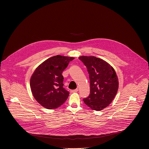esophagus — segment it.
<instances>
[{
    "mask_svg": "<svg viewBox=\"0 0 149 149\" xmlns=\"http://www.w3.org/2000/svg\"><path fill=\"white\" fill-rule=\"evenodd\" d=\"M78 92V89H74V90H71L70 91V92L71 93H77Z\"/></svg>",
    "mask_w": 149,
    "mask_h": 149,
    "instance_id": "esophagus-1",
    "label": "esophagus"
}]
</instances>
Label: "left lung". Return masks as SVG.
Masks as SVG:
<instances>
[{"mask_svg": "<svg viewBox=\"0 0 149 149\" xmlns=\"http://www.w3.org/2000/svg\"><path fill=\"white\" fill-rule=\"evenodd\" d=\"M79 58L86 67L90 79V94L83 101L93 110L102 111L112 103L118 91L119 83L116 72L103 59L87 56Z\"/></svg>", "mask_w": 149, "mask_h": 149, "instance_id": "left-lung-1", "label": "left lung"}]
</instances>
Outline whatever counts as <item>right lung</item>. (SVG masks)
Instances as JSON below:
<instances>
[{
    "instance_id": "right-lung-1",
    "label": "right lung",
    "mask_w": 149,
    "mask_h": 149,
    "mask_svg": "<svg viewBox=\"0 0 149 149\" xmlns=\"http://www.w3.org/2000/svg\"><path fill=\"white\" fill-rule=\"evenodd\" d=\"M73 57L57 55L40 64L30 79L32 93L42 106L54 109L62 105L68 99L69 92L63 88L62 73Z\"/></svg>"
}]
</instances>
